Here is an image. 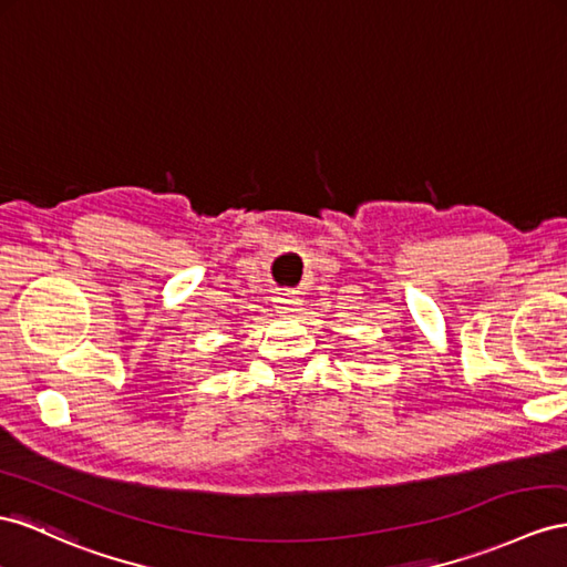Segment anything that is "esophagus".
I'll return each instance as SVG.
<instances>
[{
    "label": "esophagus",
    "instance_id": "obj_1",
    "mask_svg": "<svg viewBox=\"0 0 567 567\" xmlns=\"http://www.w3.org/2000/svg\"><path fill=\"white\" fill-rule=\"evenodd\" d=\"M278 309H280V313L301 311V299H297V297H280L278 299Z\"/></svg>",
    "mask_w": 567,
    "mask_h": 567
}]
</instances>
